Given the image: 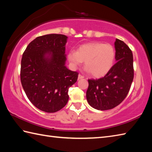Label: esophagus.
<instances>
[{
  "label": "esophagus",
  "instance_id": "1",
  "mask_svg": "<svg viewBox=\"0 0 152 152\" xmlns=\"http://www.w3.org/2000/svg\"><path fill=\"white\" fill-rule=\"evenodd\" d=\"M84 78V76H83V75H82V74H78V80L82 79V78Z\"/></svg>",
  "mask_w": 152,
  "mask_h": 152
}]
</instances>
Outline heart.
Wrapping results in <instances>:
<instances>
[{"instance_id":"obj_1","label":"heart","mask_w":152,"mask_h":152,"mask_svg":"<svg viewBox=\"0 0 152 152\" xmlns=\"http://www.w3.org/2000/svg\"><path fill=\"white\" fill-rule=\"evenodd\" d=\"M68 59L74 68L80 66L85 61V66L95 78L105 76L114 65L115 51L110 44L92 42L80 45L76 51L70 50Z\"/></svg>"}]
</instances>
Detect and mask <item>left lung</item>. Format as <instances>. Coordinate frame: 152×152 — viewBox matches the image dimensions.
Here are the masks:
<instances>
[{"label": "left lung", "instance_id": "left-lung-1", "mask_svg": "<svg viewBox=\"0 0 152 152\" xmlns=\"http://www.w3.org/2000/svg\"><path fill=\"white\" fill-rule=\"evenodd\" d=\"M117 62L106 75L88 80L86 98L89 105L99 110H107L119 105L127 96L134 78L132 51L122 40L115 41Z\"/></svg>", "mask_w": 152, "mask_h": 152}]
</instances>
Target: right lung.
<instances>
[{"instance_id":"obj_1","label":"right lung","mask_w":152,"mask_h":152,"mask_svg":"<svg viewBox=\"0 0 152 152\" xmlns=\"http://www.w3.org/2000/svg\"><path fill=\"white\" fill-rule=\"evenodd\" d=\"M67 37L50 34L38 37L28 45L21 63V82L26 95L42 111L53 113L69 101L68 91L78 73L65 66Z\"/></svg>"}]
</instances>
